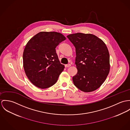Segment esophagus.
Listing matches in <instances>:
<instances>
[{"label":"esophagus","instance_id":"esophagus-1","mask_svg":"<svg viewBox=\"0 0 130 130\" xmlns=\"http://www.w3.org/2000/svg\"><path fill=\"white\" fill-rule=\"evenodd\" d=\"M65 67H70V66H71V65H70V64H66V65H65Z\"/></svg>","mask_w":130,"mask_h":130}]
</instances>
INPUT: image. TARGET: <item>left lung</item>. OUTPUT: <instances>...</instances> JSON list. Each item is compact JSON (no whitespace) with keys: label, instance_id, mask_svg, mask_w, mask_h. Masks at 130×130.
Segmentation results:
<instances>
[{"label":"left lung","instance_id":"1","mask_svg":"<svg viewBox=\"0 0 130 130\" xmlns=\"http://www.w3.org/2000/svg\"><path fill=\"white\" fill-rule=\"evenodd\" d=\"M76 50L77 73L73 77L75 86L85 92L101 86L110 71V55L105 43L91 34L77 33L68 35Z\"/></svg>","mask_w":130,"mask_h":130}]
</instances>
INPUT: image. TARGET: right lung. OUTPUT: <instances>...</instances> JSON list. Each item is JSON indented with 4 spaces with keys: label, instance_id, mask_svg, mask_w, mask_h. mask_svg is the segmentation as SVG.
<instances>
[{
    "label": "right lung",
    "instance_id": "add662e5",
    "mask_svg": "<svg viewBox=\"0 0 130 130\" xmlns=\"http://www.w3.org/2000/svg\"><path fill=\"white\" fill-rule=\"evenodd\" d=\"M65 39L63 35L56 32H40L26 44L23 54V67L35 86L47 88L58 80L64 66L60 63L55 48Z\"/></svg>",
    "mask_w": 130,
    "mask_h": 130
}]
</instances>
